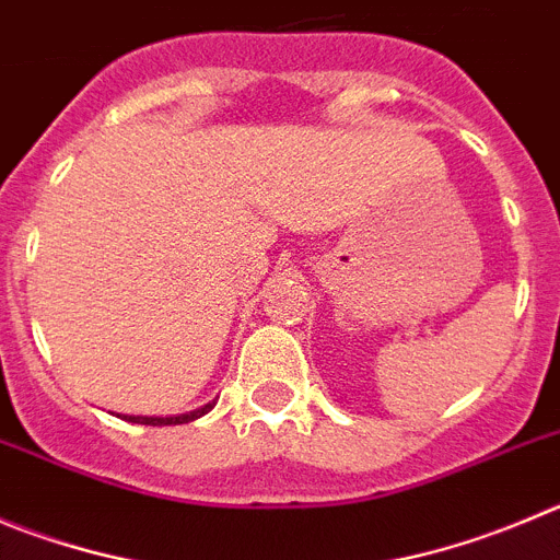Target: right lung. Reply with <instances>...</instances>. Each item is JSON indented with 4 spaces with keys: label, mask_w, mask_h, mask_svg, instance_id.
<instances>
[{
    "label": "right lung",
    "mask_w": 560,
    "mask_h": 560,
    "mask_svg": "<svg viewBox=\"0 0 560 560\" xmlns=\"http://www.w3.org/2000/svg\"><path fill=\"white\" fill-rule=\"evenodd\" d=\"M212 406H215V400L201 406V409L196 411H187V415H174V417H135V415H118V417L127 422H138V425H182V422H192L198 420V417L207 415V411H212Z\"/></svg>",
    "instance_id": "right-lung-1"
}]
</instances>
